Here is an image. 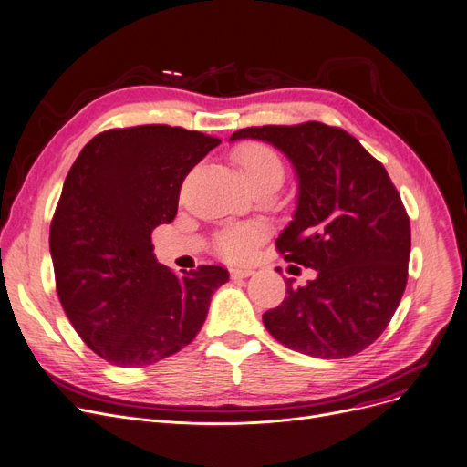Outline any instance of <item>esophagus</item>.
Returning a JSON list of instances; mask_svg holds the SVG:
<instances>
[{
    "label": "esophagus",
    "mask_w": 467,
    "mask_h": 467,
    "mask_svg": "<svg viewBox=\"0 0 467 467\" xmlns=\"http://www.w3.org/2000/svg\"><path fill=\"white\" fill-rule=\"evenodd\" d=\"M254 272L251 270V268H232L230 270V275H232V279L234 281H237V279H247V277H251Z\"/></svg>",
    "instance_id": "obj_1"
}]
</instances>
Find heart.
<instances>
[{"label":"heart","mask_w":467,"mask_h":467,"mask_svg":"<svg viewBox=\"0 0 467 467\" xmlns=\"http://www.w3.org/2000/svg\"><path fill=\"white\" fill-rule=\"evenodd\" d=\"M234 161L239 169L241 179L249 184L268 176H277L281 181L283 163L277 151L262 142H245L234 151ZM265 237V226L260 222H245L220 230L214 235V251L230 262L247 260L258 243Z\"/></svg>","instance_id":"b5f03b06"}]
</instances>
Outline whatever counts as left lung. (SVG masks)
Wrapping results in <instances>:
<instances>
[{
    "mask_svg": "<svg viewBox=\"0 0 467 467\" xmlns=\"http://www.w3.org/2000/svg\"><path fill=\"white\" fill-rule=\"evenodd\" d=\"M291 160L295 216L275 241L285 260L317 272L306 286L286 279L285 300L264 314L283 346L344 359L386 330L409 277L410 220L384 165L349 132L319 121L239 129Z\"/></svg>",
    "mask_w": 467,
    "mask_h": 467,
    "instance_id": "8db88e82",
    "label": "left lung"
}]
</instances>
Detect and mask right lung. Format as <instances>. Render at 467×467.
Returning <instances> with one entry per match:
<instances>
[{"label": "right lung", "mask_w": 467, "mask_h": 467, "mask_svg": "<svg viewBox=\"0 0 467 467\" xmlns=\"http://www.w3.org/2000/svg\"><path fill=\"white\" fill-rule=\"evenodd\" d=\"M218 144L171 125L109 129L66 176L49 232L57 293L81 340L108 363L146 367L181 351L228 281L220 265L176 275L151 245V232L176 216L186 174Z\"/></svg>", "instance_id": "right-lung-1"}]
</instances>
